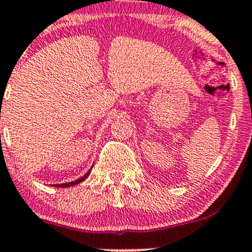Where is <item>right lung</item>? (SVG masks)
Wrapping results in <instances>:
<instances>
[{"instance_id": "right-lung-1", "label": "right lung", "mask_w": 252, "mask_h": 252, "mask_svg": "<svg viewBox=\"0 0 252 252\" xmlns=\"http://www.w3.org/2000/svg\"><path fill=\"white\" fill-rule=\"evenodd\" d=\"M91 170H92V169H89V170H88V173H86V174H84L83 176H82V178H79V179L74 180V182H70V183H64V184H56L55 187H58V188H67V187H73V185H77V184H79V183H82V182H83V180H86L87 178H88V175H89V173H91Z\"/></svg>"}]
</instances>
